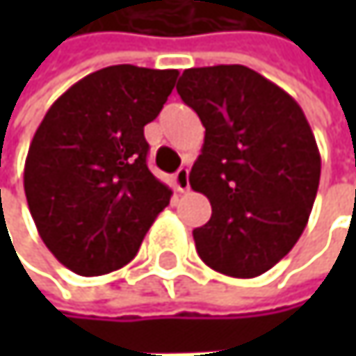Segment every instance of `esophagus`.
Here are the masks:
<instances>
[{
	"label": "esophagus",
	"instance_id": "1",
	"mask_svg": "<svg viewBox=\"0 0 356 356\" xmlns=\"http://www.w3.org/2000/svg\"><path fill=\"white\" fill-rule=\"evenodd\" d=\"M173 185L177 191H187L189 189V171L187 169H179L177 173L173 175Z\"/></svg>",
	"mask_w": 356,
	"mask_h": 356
}]
</instances>
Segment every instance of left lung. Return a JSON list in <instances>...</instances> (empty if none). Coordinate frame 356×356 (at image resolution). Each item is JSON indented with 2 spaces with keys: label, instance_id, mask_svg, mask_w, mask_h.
Returning a JSON list of instances; mask_svg holds the SVG:
<instances>
[{
  "label": "left lung",
  "instance_id": "1",
  "mask_svg": "<svg viewBox=\"0 0 356 356\" xmlns=\"http://www.w3.org/2000/svg\"><path fill=\"white\" fill-rule=\"evenodd\" d=\"M204 131L189 185L210 200V220L193 229L206 266L253 278L276 266L307 227L321 159L303 108L245 65L185 70L177 82Z\"/></svg>",
  "mask_w": 356,
  "mask_h": 356
}]
</instances>
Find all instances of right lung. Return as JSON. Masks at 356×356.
Segmentation results:
<instances>
[{
  "instance_id": "obj_1",
  "label": "right lung",
  "mask_w": 356,
  "mask_h": 356,
  "mask_svg": "<svg viewBox=\"0 0 356 356\" xmlns=\"http://www.w3.org/2000/svg\"><path fill=\"white\" fill-rule=\"evenodd\" d=\"M177 70L111 65L67 88L29 148L24 193L49 251L80 276L123 268L169 206L148 171L144 125L167 103Z\"/></svg>"
}]
</instances>
